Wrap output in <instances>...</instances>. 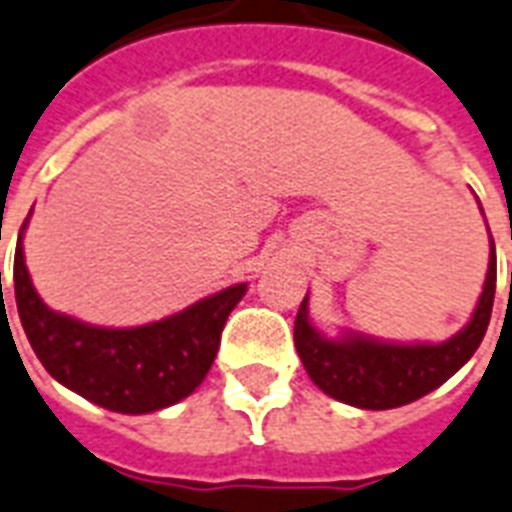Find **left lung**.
Returning <instances> with one entry per match:
<instances>
[{
    "instance_id": "obj_1",
    "label": "left lung",
    "mask_w": 512,
    "mask_h": 512,
    "mask_svg": "<svg viewBox=\"0 0 512 512\" xmlns=\"http://www.w3.org/2000/svg\"><path fill=\"white\" fill-rule=\"evenodd\" d=\"M494 291H497V264H494V240H491L489 272L478 307L470 323L457 336H451L449 342L392 344L368 339L363 334L328 339L312 328L307 315L310 301L304 296L293 326V344L312 382L331 398L371 411L406 406L411 400L441 387L473 358L489 328Z\"/></svg>"
}]
</instances>
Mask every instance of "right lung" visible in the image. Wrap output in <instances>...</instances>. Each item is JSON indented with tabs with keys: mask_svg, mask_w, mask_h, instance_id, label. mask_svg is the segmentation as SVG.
I'll return each instance as SVG.
<instances>
[{
	"mask_svg": "<svg viewBox=\"0 0 512 512\" xmlns=\"http://www.w3.org/2000/svg\"><path fill=\"white\" fill-rule=\"evenodd\" d=\"M13 283L23 331L47 374L95 406L120 414H149L192 395L211 371L224 323L248 288L229 285L149 326H87L39 299L23 259V227Z\"/></svg>",
	"mask_w": 512,
	"mask_h": 512,
	"instance_id": "add662e5",
	"label": "right lung"
}]
</instances>
